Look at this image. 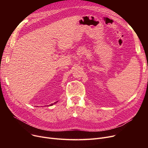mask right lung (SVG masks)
<instances>
[{"label": "right lung", "instance_id": "1", "mask_svg": "<svg viewBox=\"0 0 148 148\" xmlns=\"http://www.w3.org/2000/svg\"><path fill=\"white\" fill-rule=\"evenodd\" d=\"M56 103H58V101H56V102H55V103H53V104H50V106H53V104H56Z\"/></svg>", "mask_w": 148, "mask_h": 148}]
</instances>
